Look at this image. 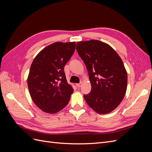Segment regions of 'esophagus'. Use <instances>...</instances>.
Returning <instances> with one entry per match:
<instances>
[{"mask_svg": "<svg viewBox=\"0 0 152 152\" xmlns=\"http://www.w3.org/2000/svg\"><path fill=\"white\" fill-rule=\"evenodd\" d=\"M82 82H80V83L76 84V86H77V87H81V86H82Z\"/></svg>", "mask_w": 152, "mask_h": 152, "instance_id": "obj_1", "label": "esophagus"}]
</instances>
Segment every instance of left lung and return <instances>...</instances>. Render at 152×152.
I'll use <instances>...</instances> for the list:
<instances>
[{
    "mask_svg": "<svg viewBox=\"0 0 152 152\" xmlns=\"http://www.w3.org/2000/svg\"><path fill=\"white\" fill-rule=\"evenodd\" d=\"M76 49L91 84V93L84 95L86 103L98 113L112 112L127 90V73L122 59L110 45L98 40L80 41Z\"/></svg>",
    "mask_w": 152,
    "mask_h": 152,
    "instance_id": "obj_1",
    "label": "left lung"
}]
</instances>
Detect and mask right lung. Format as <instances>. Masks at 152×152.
<instances>
[{
	"mask_svg": "<svg viewBox=\"0 0 152 152\" xmlns=\"http://www.w3.org/2000/svg\"><path fill=\"white\" fill-rule=\"evenodd\" d=\"M75 42H56L48 45L32 62L27 83L34 103L42 112L56 113L65 108L73 92L64 67L75 50Z\"/></svg>",
	"mask_w": 152,
	"mask_h": 152,
	"instance_id": "add662e5",
	"label": "right lung"
}]
</instances>
